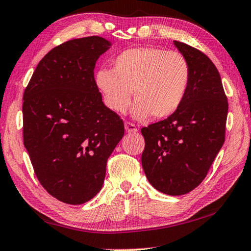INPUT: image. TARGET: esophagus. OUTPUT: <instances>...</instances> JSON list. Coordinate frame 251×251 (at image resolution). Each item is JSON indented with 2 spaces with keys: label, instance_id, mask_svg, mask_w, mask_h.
<instances>
[{
  "label": "esophagus",
  "instance_id": "34e87169",
  "mask_svg": "<svg viewBox=\"0 0 251 251\" xmlns=\"http://www.w3.org/2000/svg\"><path fill=\"white\" fill-rule=\"evenodd\" d=\"M125 129L127 133H136L137 132L136 126H135L133 123H129V122L125 123Z\"/></svg>",
  "mask_w": 251,
  "mask_h": 251
}]
</instances>
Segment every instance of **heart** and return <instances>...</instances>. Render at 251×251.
<instances>
[{"mask_svg":"<svg viewBox=\"0 0 251 251\" xmlns=\"http://www.w3.org/2000/svg\"><path fill=\"white\" fill-rule=\"evenodd\" d=\"M190 77L184 55L143 47L118 54L113 61V70L97 71L95 83L107 107L115 113L124 114L134 95L135 118L145 119L152 115L163 119L180 108L188 93Z\"/></svg>","mask_w":251,"mask_h":251,"instance_id":"b5f03b06","label":"heart"}]
</instances>
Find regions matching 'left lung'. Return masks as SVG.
Instances as JSON below:
<instances>
[{"instance_id": "obj_1", "label": "left lung", "mask_w": 251, "mask_h": 251, "mask_svg": "<svg viewBox=\"0 0 251 251\" xmlns=\"http://www.w3.org/2000/svg\"><path fill=\"white\" fill-rule=\"evenodd\" d=\"M174 45L189 62V89L176 113L142 128V166L157 191L182 196L204 180L224 145L228 100L213 62L196 48Z\"/></svg>"}]
</instances>
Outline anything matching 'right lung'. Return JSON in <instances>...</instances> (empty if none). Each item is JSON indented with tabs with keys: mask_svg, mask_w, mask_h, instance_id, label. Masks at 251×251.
I'll use <instances>...</instances> for the list:
<instances>
[{
	"mask_svg": "<svg viewBox=\"0 0 251 251\" xmlns=\"http://www.w3.org/2000/svg\"><path fill=\"white\" fill-rule=\"evenodd\" d=\"M101 37L69 40L49 51L23 95V143L39 182L59 201L82 204L101 190L107 160L124 123L95 83Z\"/></svg>",
	"mask_w": 251,
	"mask_h": 251,
	"instance_id": "add662e5",
	"label": "right lung"
}]
</instances>
